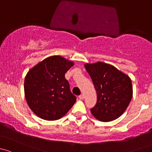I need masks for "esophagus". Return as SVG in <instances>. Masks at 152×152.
Masks as SVG:
<instances>
[{"instance_id":"1","label":"esophagus","mask_w":152,"mask_h":152,"mask_svg":"<svg viewBox=\"0 0 152 152\" xmlns=\"http://www.w3.org/2000/svg\"><path fill=\"white\" fill-rule=\"evenodd\" d=\"M79 99H84V95L83 94H81L79 96Z\"/></svg>"}]
</instances>
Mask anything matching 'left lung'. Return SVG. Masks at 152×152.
I'll use <instances>...</instances> for the list:
<instances>
[{"label": "left lung", "mask_w": 152, "mask_h": 152, "mask_svg": "<svg viewBox=\"0 0 152 152\" xmlns=\"http://www.w3.org/2000/svg\"><path fill=\"white\" fill-rule=\"evenodd\" d=\"M97 94L96 104L91 113L104 122L113 121L127 108L132 97L130 77L113 65L98 61L85 64Z\"/></svg>", "instance_id": "obj_1"}]
</instances>
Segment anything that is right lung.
Here are the masks:
<instances>
[{
    "instance_id": "right-lung-1",
    "label": "right lung",
    "mask_w": 152,
    "mask_h": 152,
    "mask_svg": "<svg viewBox=\"0 0 152 152\" xmlns=\"http://www.w3.org/2000/svg\"><path fill=\"white\" fill-rule=\"evenodd\" d=\"M74 62L61 56L46 58L29 70L25 77L26 102L38 117L47 121L60 119L76 102L65 73Z\"/></svg>"
}]
</instances>
